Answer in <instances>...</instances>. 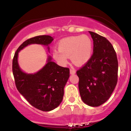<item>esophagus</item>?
<instances>
[{
	"instance_id": "obj_1",
	"label": "esophagus",
	"mask_w": 131,
	"mask_h": 131,
	"mask_svg": "<svg viewBox=\"0 0 131 131\" xmlns=\"http://www.w3.org/2000/svg\"><path fill=\"white\" fill-rule=\"evenodd\" d=\"M70 71V74H75V73H76V70L73 68H71Z\"/></svg>"
}]
</instances>
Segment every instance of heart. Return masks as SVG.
Segmentation results:
<instances>
[{
	"label": "heart",
	"mask_w": 131,
	"mask_h": 131,
	"mask_svg": "<svg viewBox=\"0 0 131 131\" xmlns=\"http://www.w3.org/2000/svg\"><path fill=\"white\" fill-rule=\"evenodd\" d=\"M58 50L53 52L54 59L60 64L64 66L68 57L74 64L82 65L91 59L93 52V43L87 35L71 36L61 39L58 43Z\"/></svg>",
	"instance_id": "heart-1"
}]
</instances>
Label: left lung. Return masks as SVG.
<instances>
[{
  "mask_svg": "<svg viewBox=\"0 0 131 131\" xmlns=\"http://www.w3.org/2000/svg\"><path fill=\"white\" fill-rule=\"evenodd\" d=\"M89 33L94 41L93 53L76 74L82 101L89 106H99L110 97L116 85L118 62L109 40L95 32Z\"/></svg>",
  "mask_w": 131,
  "mask_h": 131,
  "instance_id": "left-lung-1",
  "label": "left lung"
}]
</instances>
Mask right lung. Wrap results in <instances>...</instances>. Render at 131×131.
I'll return each instance as SVG.
<instances>
[{
	"mask_svg": "<svg viewBox=\"0 0 131 131\" xmlns=\"http://www.w3.org/2000/svg\"><path fill=\"white\" fill-rule=\"evenodd\" d=\"M53 40L50 36H38L25 40L15 53L12 71L19 92L36 108L43 112L55 109L62 101L64 87L70 76V69L64 68L48 58L47 63L35 74H26L19 68L18 55L19 50L31 43L48 46Z\"/></svg>",
	"mask_w": 131,
	"mask_h": 131,
	"instance_id": "add662e5",
	"label": "right lung"
}]
</instances>
